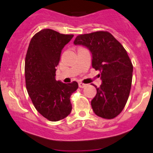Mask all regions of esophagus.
<instances>
[{"label":"esophagus","mask_w":153,"mask_h":153,"mask_svg":"<svg viewBox=\"0 0 153 153\" xmlns=\"http://www.w3.org/2000/svg\"><path fill=\"white\" fill-rule=\"evenodd\" d=\"M78 86H79V88H83L85 87L86 84H84V83H82V82H79V83H78Z\"/></svg>","instance_id":"1"}]
</instances>
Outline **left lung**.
Instances as JSON below:
<instances>
[{
	"label": "left lung",
	"mask_w": 153,
	"mask_h": 153,
	"mask_svg": "<svg viewBox=\"0 0 153 153\" xmlns=\"http://www.w3.org/2000/svg\"><path fill=\"white\" fill-rule=\"evenodd\" d=\"M74 44L89 49L92 68L100 71L102 83L99 88L95 85L93 111L103 119H114L124 108L132 86L133 66L127 51L111 33L104 30L78 35Z\"/></svg>",
	"instance_id": "1"
}]
</instances>
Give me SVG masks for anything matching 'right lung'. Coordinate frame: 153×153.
Wrapping results in <instances>:
<instances>
[{
    "label": "right lung",
    "instance_id": "1",
    "mask_svg": "<svg viewBox=\"0 0 153 153\" xmlns=\"http://www.w3.org/2000/svg\"><path fill=\"white\" fill-rule=\"evenodd\" d=\"M73 34L43 29L30 40L25 57V82L34 108L51 122L62 120L71 113L70 98L77 90L76 82L65 84L55 80L61 53Z\"/></svg>",
    "mask_w": 153,
    "mask_h": 153
}]
</instances>
